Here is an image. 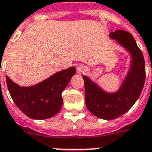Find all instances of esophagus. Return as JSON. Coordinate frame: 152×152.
Returning <instances> with one entry per match:
<instances>
[{
  "instance_id": "obj_1",
  "label": "esophagus",
  "mask_w": 152,
  "mask_h": 152,
  "mask_svg": "<svg viewBox=\"0 0 152 152\" xmlns=\"http://www.w3.org/2000/svg\"><path fill=\"white\" fill-rule=\"evenodd\" d=\"M86 70V67L85 66H83V65L77 66V72L78 73V74H81V73L85 72Z\"/></svg>"
}]
</instances>
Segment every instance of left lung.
<instances>
[{
	"label": "left lung",
	"instance_id": "8db88e82",
	"mask_svg": "<svg viewBox=\"0 0 152 152\" xmlns=\"http://www.w3.org/2000/svg\"><path fill=\"white\" fill-rule=\"evenodd\" d=\"M109 37L131 55L129 71L120 88L116 92H107L88 76H82L87 109L103 120H113L129 111L140 97L145 82L144 58L133 36L126 31L117 30L109 34Z\"/></svg>",
	"mask_w": 152,
	"mask_h": 152
}]
</instances>
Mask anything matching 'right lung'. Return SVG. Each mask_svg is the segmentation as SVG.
<instances>
[{"mask_svg": "<svg viewBox=\"0 0 152 152\" xmlns=\"http://www.w3.org/2000/svg\"><path fill=\"white\" fill-rule=\"evenodd\" d=\"M75 72L71 66L31 86H20L6 76L7 86L16 106L26 116L44 120L58 113L63 102L61 94Z\"/></svg>", "mask_w": 152, "mask_h": 152, "instance_id": "add662e5", "label": "right lung"}]
</instances>
